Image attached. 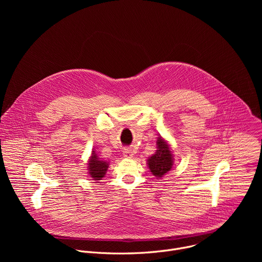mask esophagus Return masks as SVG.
Listing matches in <instances>:
<instances>
[{"label":"esophagus","instance_id":"34e87169","mask_svg":"<svg viewBox=\"0 0 262 262\" xmlns=\"http://www.w3.org/2000/svg\"><path fill=\"white\" fill-rule=\"evenodd\" d=\"M133 156H134V154H133V150L130 148H125L124 149V150H123V157L124 158L130 159V158H133Z\"/></svg>","mask_w":262,"mask_h":262}]
</instances>
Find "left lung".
I'll use <instances>...</instances> for the list:
<instances>
[{"instance_id": "8db88e82", "label": "left lung", "mask_w": 262, "mask_h": 262, "mask_svg": "<svg viewBox=\"0 0 262 262\" xmlns=\"http://www.w3.org/2000/svg\"><path fill=\"white\" fill-rule=\"evenodd\" d=\"M158 150L148 159V166L150 172L157 177H163L173 166V157L168 144L162 139L158 138Z\"/></svg>"}]
</instances>
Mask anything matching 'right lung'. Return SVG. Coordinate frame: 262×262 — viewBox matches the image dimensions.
Segmentation results:
<instances>
[{
	"mask_svg": "<svg viewBox=\"0 0 262 262\" xmlns=\"http://www.w3.org/2000/svg\"><path fill=\"white\" fill-rule=\"evenodd\" d=\"M107 164L103 161H100L95 152L93 151L92 157L89 161V174L95 180H100L106 173Z\"/></svg>",
	"mask_w": 262,
	"mask_h": 262,
	"instance_id": "1",
	"label": "right lung"
}]
</instances>
